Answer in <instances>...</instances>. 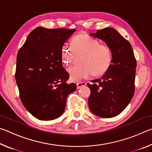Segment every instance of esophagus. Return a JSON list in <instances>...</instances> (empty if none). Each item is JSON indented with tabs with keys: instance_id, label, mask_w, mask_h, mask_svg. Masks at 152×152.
I'll list each match as a JSON object with an SVG mask.
<instances>
[{
	"instance_id": "obj_1",
	"label": "esophagus",
	"mask_w": 152,
	"mask_h": 152,
	"mask_svg": "<svg viewBox=\"0 0 152 152\" xmlns=\"http://www.w3.org/2000/svg\"><path fill=\"white\" fill-rule=\"evenodd\" d=\"M86 84V82H78V83L76 84V87H77V88L79 89V88H80L82 86H85Z\"/></svg>"
}]
</instances>
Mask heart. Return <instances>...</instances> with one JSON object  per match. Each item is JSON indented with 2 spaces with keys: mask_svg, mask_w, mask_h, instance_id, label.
<instances>
[{
  "mask_svg": "<svg viewBox=\"0 0 152 152\" xmlns=\"http://www.w3.org/2000/svg\"><path fill=\"white\" fill-rule=\"evenodd\" d=\"M72 48L64 44L61 50V58L64 65L72 62L74 53L82 54L80 61V66H71L68 72L72 81L78 82L89 78L103 75L109 70L112 64L113 56L110 48L100 44L99 40L86 34L77 35L72 41Z\"/></svg>",
  "mask_w": 152,
  "mask_h": 152,
  "instance_id": "obj_1",
  "label": "heart"
}]
</instances>
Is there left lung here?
I'll return each mask as SVG.
<instances>
[{
  "instance_id": "1",
  "label": "left lung",
  "mask_w": 152,
  "mask_h": 152,
  "mask_svg": "<svg viewBox=\"0 0 152 152\" xmlns=\"http://www.w3.org/2000/svg\"><path fill=\"white\" fill-rule=\"evenodd\" d=\"M90 35L104 42L112 51L113 61L101 78L87 84L91 89L88 106L94 115L102 118L119 115L134 94L136 60L130 43L111 27Z\"/></svg>"
}]
</instances>
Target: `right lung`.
Here are the masks:
<instances>
[{
	"mask_svg": "<svg viewBox=\"0 0 152 152\" xmlns=\"http://www.w3.org/2000/svg\"><path fill=\"white\" fill-rule=\"evenodd\" d=\"M76 29L37 27L18 51L15 80L20 99L33 117L43 121L58 118L65 110L68 94L76 90L67 84L61 50Z\"/></svg>",
	"mask_w": 152,
	"mask_h": 152,
	"instance_id": "1",
	"label": "right lung"
}]
</instances>
